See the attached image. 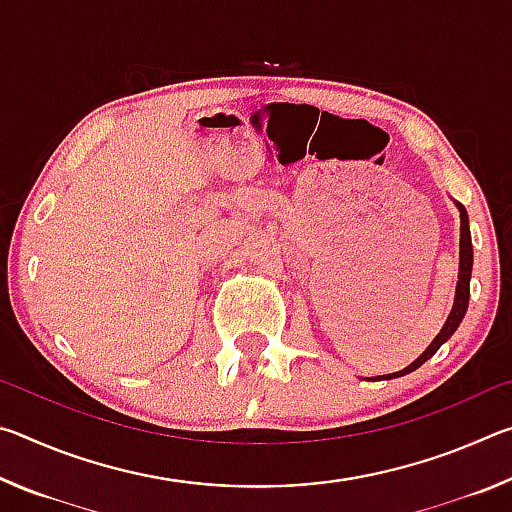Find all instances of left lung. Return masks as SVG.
I'll return each mask as SVG.
<instances>
[{"instance_id":"8db88e82","label":"left lung","mask_w":512,"mask_h":512,"mask_svg":"<svg viewBox=\"0 0 512 512\" xmlns=\"http://www.w3.org/2000/svg\"><path fill=\"white\" fill-rule=\"evenodd\" d=\"M458 212H461V259H458V282H456V296H454V307L449 311L447 323L440 329V334L431 341V345L424 350L418 359H415L411 366H406L400 372H393V375H384V379H395L402 375H409L415 368H420L424 361L431 359L433 354L438 352L440 345H443L449 336L456 332V327L461 325V320L467 311V302H470V277H472V237H470V223H467V212L461 203H456Z\"/></svg>"}]
</instances>
